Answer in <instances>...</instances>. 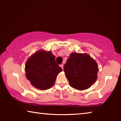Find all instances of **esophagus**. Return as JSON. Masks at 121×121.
Here are the masks:
<instances>
[{
	"label": "esophagus",
	"instance_id": "1",
	"mask_svg": "<svg viewBox=\"0 0 121 121\" xmlns=\"http://www.w3.org/2000/svg\"><path fill=\"white\" fill-rule=\"evenodd\" d=\"M60 67L61 68H62V69H63V64H61V65H60Z\"/></svg>",
	"mask_w": 121,
	"mask_h": 121
}]
</instances>
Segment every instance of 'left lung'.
Listing matches in <instances>:
<instances>
[{
  "label": "left lung",
  "mask_w": 121,
  "mask_h": 121,
  "mask_svg": "<svg viewBox=\"0 0 121 121\" xmlns=\"http://www.w3.org/2000/svg\"><path fill=\"white\" fill-rule=\"evenodd\" d=\"M64 71L69 84L74 89L89 88L97 79V63L87 54L73 53L65 65Z\"/></svg>",
  "instance_id": "1"
}]
</instances>
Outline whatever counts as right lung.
I'll list each match as a JSON object with an SVG mask.
<instances>
[{
	"mask_svg": "<svg viewBox=\"0 0 121 121\" xmlns=\"http://www.w3.org/2000/svg\"><path fill=\"white\" fill-rule=\"evenodd\" d=\"M26 78L32 85L39 90H45L54 85L57 75L62 71L56 58L50 51L40 50L28 59L26 64Z\"/></svg>",
	"mask_w": 121,
	"mask_h": 121,
	"instance_id": "obj_1",
	"label": "right lung"
}]
</instances>
